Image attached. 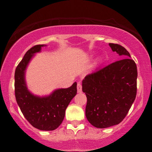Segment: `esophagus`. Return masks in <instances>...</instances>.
I'll return each instance as SVG.
<instances>
[{
	"label": "esophagus",
	"mask_w": 152,
	"mask_h": 152,
	"mask_svg": "<svg viewBox=\"0 0 152 152\" xmlns=\"http://www.w3.org/2000/svg\"><path fill=\"white\" fill-rule=\"evenodd\" d=\"M77 91L78 93H81L82 92V86L80 83H78L77 84Z\"/></svg>",
	"instance_id": "obj_1"
}]
</instances>
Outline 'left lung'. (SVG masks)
Listing matches in <instances>:
<instances>
[{"mask_svg":"<svg viewBox=\"0 0 152 152\" xmlns=\"http://www.w3.org/2000/svg\"><path fill=\"white\" fill-rule=\"evenodd\" d=\"M109 45L122 59L88 74L82 81V91L87 98L86 118L91 124L100 129L123 121L137 95L135 62L123 46Z\"/></svg>","mask_w":152,"mask_h":152,"instance_id":"1","label":"left lung"}]
</instances>
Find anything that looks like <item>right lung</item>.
Instances as JSON below:
<instances>
[{
    "instance_id": "add662e5",
    "label": "right lung",
    "mask_w": 152,
    "mask_h": 152,
    "mask_svg": "<svg viewBox=\"0 0 152 152\" xmlns=\"http://www.w3.org/2000/svg\"><path fill=\"white\" fill-rule=\"evenodd\" d=\"M46 45H36L29 49L19 63L15 71V95L17 104L27 121L35 128L53 131L60 126L66 109L77 93V83L67 88H57L49 95H34L28 88L26 69L35 54Z\"/></svg>"
}]
</instances>
